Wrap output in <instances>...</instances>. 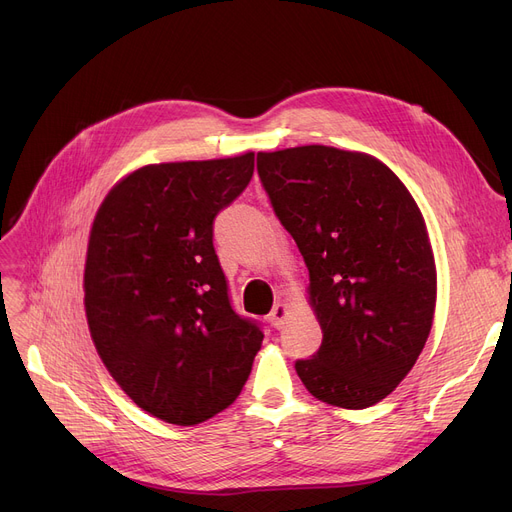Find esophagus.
<instances>
[{"instance_id": "34e87169", "label": "esophagus", "mask_w": 512, "mask_h": 512, "mask_svg": "<svg viewBox=\"0 0 512 512\" xmlns=\"http://www.w3.org/2000/svg\"><path fill=\"white\" fill-rule=\"evenodd\" d=\"M286 317H288V307H286L284 303L274 305V309L270 311V321H272V326H274V328H282V326H284V321H286Z\"/></svg>"}]
</instances>
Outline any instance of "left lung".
<instances>
[{
  "mask_svg": "<svg viewBox=\"0 0 512 512\" xmlns=\"http://www.w3.org/2000/svg\"><path fill=\"white\" fill-rule=\"evenodd\" d=\"M257 172L309 270L321 326L294 363L321 402L367 409L419 359L434 324L436 261L423 215L380 159L326 145L257 153Z\"/></svg>",
  "mask_w": 512,
  "mask_h": 512,
  "instance_id": "left-lung-1",
  "label": "left lung"
}]
</instances>
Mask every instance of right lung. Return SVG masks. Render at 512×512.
I'll return each mask as SVG.
<instances>
[{
	"mask_svg": "<svg viewBox=\"0 0 512 512\" xmlns=\"http://www.w3.org/2000/svg\"><path fill=\"white\" fill-rule=\"evenodd\" d=\"M255 170V153L151 164L97 209L85 311L97 353L149 415L197 425L238 398L263 332L234 313L213 220Z\"/></svg>",
	"mask_w": 512,
	"mask_h": 512,
	"instance_id": "add662e5",
	"label": "right lung"
}]
</instances>
